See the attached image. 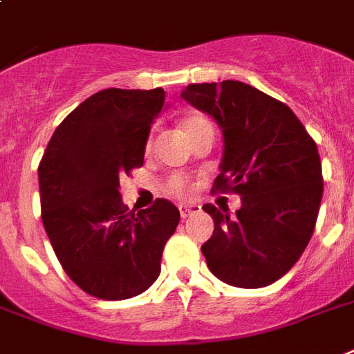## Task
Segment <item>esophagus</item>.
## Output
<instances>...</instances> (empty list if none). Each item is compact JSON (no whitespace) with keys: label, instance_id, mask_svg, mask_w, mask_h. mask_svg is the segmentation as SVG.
I'll use <instances>...</instances> for the list:
<instances>
[{"label":"esophagus","instance_id":"34e87169","mask_svg":"<svg viewBox=\"0 0 354 354\" xmlns=\"http://www.w3.org/2000/svg\"><path fill=\"white\" fill-rule=\"evenodd\" d=\"M198 211H200V207H196V205H182V207H180V214H182V218L192 216V214H196Z\"/></svg>","mask_w":354,"mask_h":354}]
</instances>
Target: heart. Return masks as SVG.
Returning a JSON list of instances; mask_svg holds the SVG:
<instances>
[{
  "mask_svg": "<svg viewBox=\"0 0 354 354\" xmlns=\"http://www.w3.org/2000/svg\"><path fill=\"white\" fill-rule=\"evenodd\" d=\"M207 123H211V122H209L205 116H200V114H191V116H187L185 120H183L182 127H183V131H191V129H196V127H200V125H207ZM145 149H147V151H151L152 149V138H149L147 140V145H145ZM163 191L167 192L169 196L182 198V196H185L187 192H189V182H187L185 176H182V174H172L167 182H165V185H163Z\"/></svg>",
  "mask_w": 354,
  "mask_h": 354,
  "instance_id": "obj_1",
  "label": "heart"
}]
</instances>
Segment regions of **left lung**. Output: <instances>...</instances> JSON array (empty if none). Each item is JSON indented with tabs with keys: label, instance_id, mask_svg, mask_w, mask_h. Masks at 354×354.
I'll return each instance as SVG.
<instances>
[{
	"label": "left lung",
	"instance_id": "left-lung-1",
	"mask_svg": "<svg viewBox=\"0 0 354 354\" xmlns=\"http://www.w3.org/2000/svg\"><path fill=\"white\" fill-rule=\"evenodd\" d=\"M182 96L222 127V172L212 192L242 196L236 218L203 205L214 218L212 236L202 245L207 266L229 286H271L297 263L315 232L324 194L317 142L286 103L247 83H191Z\"/></svg>",
	"mask_w": 354,
	"mask_h": 354
}]
</instances>
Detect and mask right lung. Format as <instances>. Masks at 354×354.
<instances>
[{
  "label": "right lung",
  "mask_w": 354,
  "mask_h": 354,
  "mask_svg": "<svg viewBox=\"0 0 354 354\" xmlns=\"http://www.w3.org/2000/svg\"><path fill=\"white\" fill-rule=\"evenodd\" d=\"M163 88H105L54 131L37 167L41 220L63 271L82 291L127 300L154 283L180 211L158 198L149 209L122 203L120 176L142 167Z\"/></svg>",
  "instance_id": "add662e5"
}]
</instances>
